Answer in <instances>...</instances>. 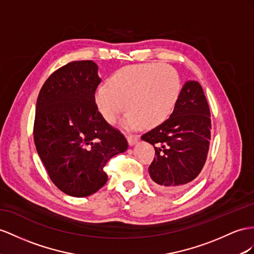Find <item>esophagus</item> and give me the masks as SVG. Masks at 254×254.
<instances>
[{"instance_id":"esophagus-1","label":"esophagus","mask_w":254,"mask_h":254,"mask_svg":"<svg viewBox=\"0 0 254 254\" xmlns=\"http://www.w3.org/2000/svg\"><path fill=\"white\" fill-rule=\"evenodd\" d=\"M127 141H128L129 146H133V145L136 144V142L138 141V136L136 135V134H128L127 136Z\"/></svg>"}]
</instances>
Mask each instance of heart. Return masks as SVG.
<instances>
[{
	"label": "heart",
	"instance_id": "1",
	"mask_svg": "<svg viewBox=\"0 0 254 254\" xmlns=\"http://www.w3.org/2000/svg\"><path fill=\"white\" fill-rule=\"evenodd\" d=\"M180 91V77L172 66L138 64L116 70L109 78L108 87L96 89L94 100L108 123L118 119L126 106L128 113L122 120L123 127H154L170 118L177 106Z\"/></svg>",
	"mask_w": 254,
	"mask_h": 254
}]
</instances>
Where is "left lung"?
I'll return each mask as SVG.
<instances>
[{
	"label": "left lung",
	"mask_w": 254,
	"mask_h": 254,
	"mask_svg": "<svg viewBox=\"0 0 254 254\" xmlns=\"http://www.w3.org/2000/svg\"><path fill=\"white\" fill-rule=\"evenodd\" d=\"M210 129L203 88L195 80L187 81L170 118L141 136L154 147L149 175L158 190L177 193L198 176L209 150Z\"/></svg>",
	"instance_id": "left-lung-1"
}]
</instances>
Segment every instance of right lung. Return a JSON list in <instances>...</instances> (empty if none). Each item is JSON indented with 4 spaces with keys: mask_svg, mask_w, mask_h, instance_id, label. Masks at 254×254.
Wrapping results in <instances>:
<instances>
[{
    "mask_svg": "<svg viewBox=\"0 0 254 254\" xmlns=\"http://www.w3.org/2000/svg\"><path fill=\"white\" fill-rule=\"evenodd\" d=\"M100 82L93 61H73L48 77L37 97V153L51 181L74 197L99 191L108 178L104 172L107 162L128 147L125 135L96 107Z\"/></svg>",
    "mask_w": 254,
    "mask_h": 254,
    "instance_id": "right-lung-1",
    "label": "right lung"
}]
</instances>
